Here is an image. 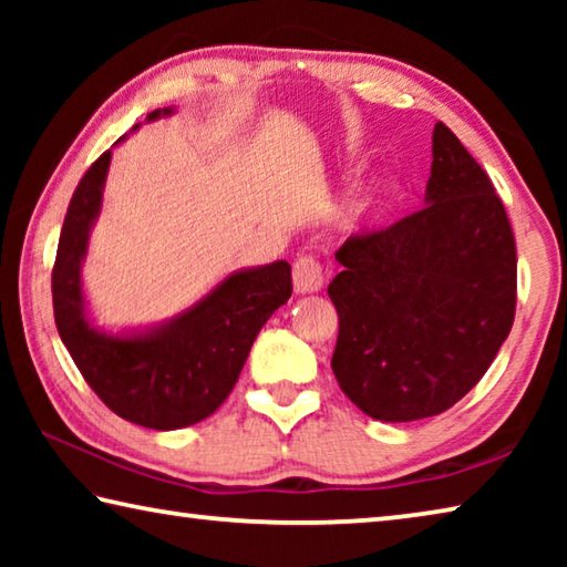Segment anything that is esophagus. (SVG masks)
Returning <instances> with one entry per match:
<instances>
[{"mask_svg": "<svg viewBox=\"0 0 567 567\" xmlns=\"http://www.w3.org/2000/svg\"><path fill=\"white\" fill-rule=\"evenodd\" d=\"M292 282L297 292H318L324 282L322 262L315 255H300L292 265Z\"/></svg>", "mask_w": 567, "mask_h": 567, "instance_id": "34e87169", "label": "esophagus"}]
</instances>
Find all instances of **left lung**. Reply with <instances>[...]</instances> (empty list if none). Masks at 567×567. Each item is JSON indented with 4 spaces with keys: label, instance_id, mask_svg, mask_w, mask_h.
I'll return each instance as SVG.
<instances>
[{
    "label": "left lung",
    "instance_id": "8db88e82",
    "mask_svg": "<svg viewBox=\"0 0 567 567\" xmlns=\"http://www.w3.org/2000/svg\"><path fill=\"white\" fill-rule=\"evenodd\" d=\"M427 205L358 233L328 287L340 332L332 372L364 415L410 422L463 400L511 334L517 255L487 172L443 122L433 132Z\"/></svg>",
    "mask_w": 567,
    "mask_h": 567
}]
</instances>
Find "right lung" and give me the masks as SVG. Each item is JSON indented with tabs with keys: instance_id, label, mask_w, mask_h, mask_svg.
I'll return each instance as SVG.
<instances>
[{
	"instance_id": "1",
	"label": "right lung",
	"mask_w": 567,
	"mask_h": 567,
	"mask_svg": "<svg viewBox=\"0 0 567 567\" xmlns=\"http://www.w3.org/2000/svg\"><path fill=\"white\" fill-rule=\"evenodd\" d=\"M155 110L150 120L167 114ZM110 152L92 162L66 207L52 267L54 322L76 370L114 415L150 430L195 425L223 405L249 348L292 295L285 260L229 275L203 302L165 328L137 338H110L84 318L80 262L100 213Z\"/></svg>"
}]
</instances>
